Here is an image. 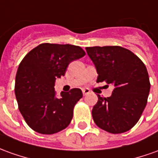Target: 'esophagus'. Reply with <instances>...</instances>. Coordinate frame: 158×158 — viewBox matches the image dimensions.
Listing matches in <instances>:
<instances>
[{
  "label": "esophagus",
  "mask_w": 158,
  "mask_h": 158,
  "mask_svg": "<svg viewBox=\"0 0 158 158\" xmlns=\"http://www.w3.org/2000/svg\"><path fill=\"white\" fill-rule=\"evenodd\" d=\"M90 90L89 89H82V93H83V95H87L88 94H89Z\"/></svg>",
  "instance_id": "obj_1"
}]
</instances>
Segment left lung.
Masks as SVG:
<instances>
[{"mask_svg": "<svg viewBox=\"0 0 158 158\" xmlns=\"http://www.w3.org/2000/svg\"><path fill=\"white\" fill-rule=\"evenodd\" d=\"M86 51L96 68L97 82L114 85L110 97H101L94 106L96 126L110 133H122L135 126L147 104L151 83L139 56L121 46H94Z\"/></svg>", "mask_w": 158, "mask_h": 158, "instance_id": "obj_1", "label": "left lung"}]
</instances>
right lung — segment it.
<instances>
[{"label":"right lung","mask_w":158,"mask_h":158,"mask_svg":"<svg viewBox=\"0 0 158 158\" xmlns=\"http://www.w3.org/2000/svg\"><path fill=\"white\" fill-rule=\"evenodd\" d=\"M85 54L80 46L44 43L23 58L15 78V96L20 114L33 131L54 134L69 125L82 92L72 89L56 98L55 81L64 76L72 61Z\"/></svg>","instance_id":"obj_1"}]
</instances>
